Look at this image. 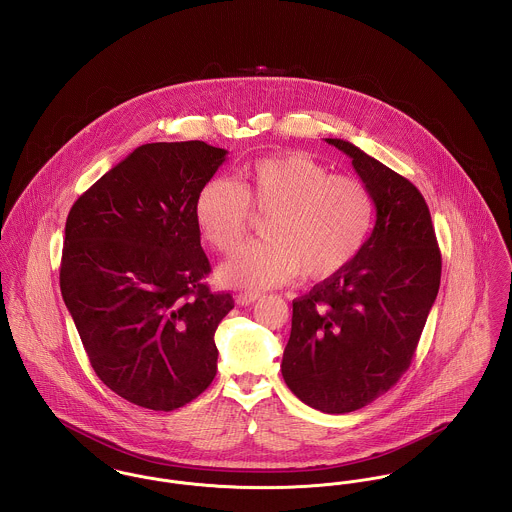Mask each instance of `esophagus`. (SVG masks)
<instances>
[{"label": "esophagus", "mask_w": 512, "mask_h": 512, "mask_svg": "<svg viewBox=\"0 0 512 512\" xmlns=\"http://www.w3.org/2000/svg\"><path fill=\"white\" fill-rule=\"evenodd\" d=\"M255 300H259V294H253V292H241V294L235 296V302H237L239 306H249V304H253Z\"/></svg>", "instance_id": "esophagus-1"}]
</instances>
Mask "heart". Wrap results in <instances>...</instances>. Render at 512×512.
I'll return each instance as SVG.
<instances>
[{"mask_svg": "<svg viewBox=\"0 0 512 512\" xmlns=\"http://www.w3.org/2000/svg\"><path fill=\"white\" fill-rule=\"evenodd\" d=\"M251 208L269 214L265 241L245 245L218 269V281L229 288L265 290L298 273L330 279L357 259L375 220L373 196L361 180L330 174L300 151L257 159L239 184L206 182L194 218L210 247L231 253L247 237Z\"/></svg>", "mask_w": 512, "mask_h": 512, "instance_id": "b5f03b06", "label": "heart"}]
</instances>
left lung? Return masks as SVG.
I'll return each mask as SVG.
<instances>
[{
    "instance_id": "1",
    "label": "left lung",
    "mask_w": 512,
    "mask_h": 512,
    "mask_svg": "<svg viewBox=\"0 0 512 512\" xmlns=\"http://www.w3.org/2000/svg\"><path fill=\"white\" fill-rule=\"evenodd\" d=\"M351 159L377 220L357 259L292 302L284 383L326 414L363 408L410 367L438 296L442 255L418 188L349 141L326 139Z\"/></svg>"
}]
</instances>
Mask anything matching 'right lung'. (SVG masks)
<instances>
[{
  "mask_svg": "<svg viewBox=\"0 0 512 512\" xmlns=\"http://www.w3.org/2000/svg\"><path fill=\"white\" fill-rule=\"evenodd\" d=\"M228 151L147 143L70 208L60 292L96 375L137 406L174 410L216 377L214 334L233 308L202 283L196 196Z\"/></svg>",
  "mask_w": 512,
  "mask_h": 512,
  "instance_id": "add662e5",
  "label": "right lung"
}]
</instances>
